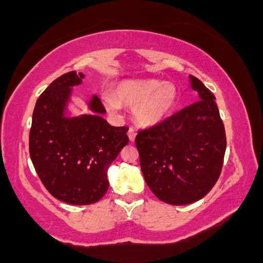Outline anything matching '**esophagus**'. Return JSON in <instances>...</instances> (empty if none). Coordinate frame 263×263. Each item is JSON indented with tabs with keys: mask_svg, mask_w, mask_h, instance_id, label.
Here are the masks:
<instances>
[{
	"mask_svg": "<svg viewBox=\"0 0 263 263\" xmlns=\"http://www.w3.org/2000/svg\"><path fill=\"white\" fill-rule=\"evenodd\" d=\"M127 135H128L129 141L134 142L135 138H136V131H135V129H134V128H129L128 132H127Z\"/></svg>",
	"mask_w": 263,
	"mask_h": 263,
	"instance_id": "obj_1",
	"label": "esophagus"
}]
</instances>
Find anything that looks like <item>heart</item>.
Wrapping results in <instances>:
<instances>
[{"instance_id": "b5f03b06", "label": "heart", "mask_w": 263, "mask_h": 263, "mask_svg": "<svg viewBox=\"0 0 263 263\" xmlns=\"http://www.w3.org/2000/svg\"><path fill=\"white\" fill-rule=\"evenodd\" d=\"M179 92L172 83L158 79H128L117 83L114 96H105V106L111 112L121 105L134 106L135 120L143 127H156L171 116L177 106Z\"/></svg>"}]
</instances>
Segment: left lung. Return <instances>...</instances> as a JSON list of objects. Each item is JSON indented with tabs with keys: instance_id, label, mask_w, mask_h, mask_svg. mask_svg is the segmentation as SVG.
Returning a JSON list of instances; mask_svg holds the SVG:
<instances>
[{
	"instance_id": "8db88e82",
	"label": "left lung",
	"mask_w": 263,
	"mask_h": 263,
	"mask_svg": "<svg viewBox=\"0 0 263 263\" xmlns=\"http://www.w3.org/2000/svg\"><path fill=\"white\" fill-rule=\"evenodd\" d=\"M195 102L136 136L147 185L159 200L185 205L204 198L219 179L226 149L215 96L193 75Z\"/></svg>"
}]
</instances>
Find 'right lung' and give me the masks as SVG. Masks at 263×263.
Here are the masks:
<instances>
[{"label": "right lung", "instance_id": "1", "mask_svg": "<svg viewBox=\"0 0 263 263\" xmlns=\"http://www.w3.org/2000/svg\"><path fill=\"white\" fill-rule=\"evenodd\" d=\"M84 78L69 71L54 80L35 102L29 132V155L38 177L54 198L71 205L104 197L108 167L128 144V127L111 126L96 95L86 101L89 114H73V87Z\"/></svg>", "mask_w": 263, "mask_h": 263}]
</instances>
